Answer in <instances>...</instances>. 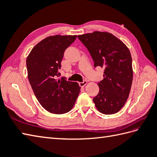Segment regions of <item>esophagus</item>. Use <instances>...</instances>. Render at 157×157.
Segmentation results:
<instances>
[{"instance_id":"obj_1","label":"esophagus","mask_w":157,"mask_h":157,"mask_svg":"<svg viewBox=\"0 0 157 157\" xmlns=\"http://www.w3.org/2000/svg\"><path fill=\"white\" fill-rule=\"evenodd\" d=\"M87 84V81H84L83 82H79V86L81 87H84V86Z\"/></svg>"}]
</instances>
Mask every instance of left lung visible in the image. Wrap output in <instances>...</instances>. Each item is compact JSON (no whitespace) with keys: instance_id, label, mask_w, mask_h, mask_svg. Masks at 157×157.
<instances>
[{"instance_id":"left-lung-1","label":"left lung","mask_w":157,"mask_h":157,"mask_svg":"<svg viewBox=\"0 0 157 157\" xmlns=\"http://www.w3.org/2000/svg\"><path fill=\"white\" fill-rule=\"evenodd\" d=\"M90 53L94 67L105 68L104 79L98 83L99 92L93 98L96 109L105 115L119 112L131 90L132 59L129 48L111 33L95 31L79 35Z\"/></svg>"}]
</instances>
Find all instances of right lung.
<instances>
[{
    "label": "right lung",
    "mask_w": 157,
    "mask_h": 157,
    "mask_svg": "<svg viewBox=\"0 0 157 157\" xmlns=\"http://www.w3.org/2000/svg\"><path fill=\"white\" fill-rule=\"evenodd\" d=\"M76 38V35L48 36L32 49L26 59L28 78L36 98L54 114L71 110L80 92L77 82L56 79L64 52Z\"/></svg>",
    "instance_id": "right-lung-1"
}]
</instances>
